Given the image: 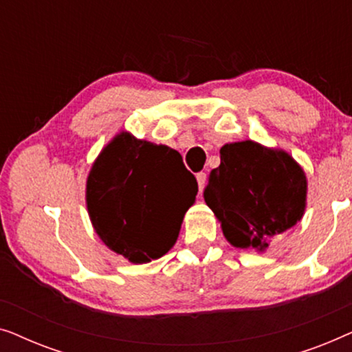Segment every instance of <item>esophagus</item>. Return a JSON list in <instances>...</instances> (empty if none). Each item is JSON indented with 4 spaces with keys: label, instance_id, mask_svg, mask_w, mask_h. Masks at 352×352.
Returning <instances> with one entry per match:
<instances>
[{
    "label": "esophagus",
    "instance_id": "obj_1",
    "mask_svg": "<svg viewBox=\"0 0 352 352\" xmlns=\"http://www.w3.org/2000/svg\"><path fill=\"white\" fill-rule=\"evenodd\" d=\"M197 182H199L200 194H204V189H205V184H206V175H205V173H199V175H197Z\"/></svg>",
    "mask_w": 352,
    "mask_h": 352
}]
</instances>
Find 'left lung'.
Segmentation results:
<instances>
[{
    "mask_svg": "<svg viewBox=\"0 0 352 352\" xmlns=\"http://www.w3.org/2000/svg\"><path fill=\"white\" fill-rule=\"evenodd\" d=\"M219 153L221 165L211 170L205 189L206 205L232 247L264 253L305 214L306 173L283 148L252 139L224 144Z\"/></svg>",
    "mask_w": 352,
    "mask_h": 352,
    "instance_id": "8db88e82",
    "label": "left lung"
}]
</instances>
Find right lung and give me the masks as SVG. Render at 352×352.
I'll return each instance as SVG.
<instances>
[{
	"mask_svg": "<svg viewBox=\"0 0 352 352\" xmlns=\"http://www.w3.org/2000/svg\"><path fill=\"white\" fill-rule=\"evenodd\" d=\"M197 179L179 152L120 131L86 177V208L105 247L133 264L162 258L179 237Z\"/></svg>",
	"mask_w": 352,
	"mask_h": 352,
	"instance_id": "obj_1",
	"label": "right lung"
}]
</instances>
